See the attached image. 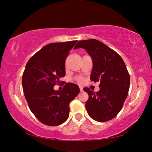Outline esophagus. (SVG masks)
Segmentation results:
<instances>
[{
    "instance_id": "esophagus-1",
    "label": "esophagus",
    "mask_w": 152,
    "mask_h": 152,
    "mask_svg": "<svg viewBox=\"0 0 152 152\" xmlns=\"http://www.w3.org/2000/svg\"><path fill=\"white\" fill-rule=\"evenodd\" d=\"M80 89L81 92H82V91H83V87L82 86H80Z\"/></svg>"
}]
</instances>
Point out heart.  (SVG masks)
Listing matches in <instances>:
<instances>
[{"instance_id": "obj_1", "label": "heart", "mask_w": 152, "mask_h": 152, "mask_svg": "<svg viewBox=\"0 0 152 152\" xmlns=\"http://www.w3.org/2000/svg\"><path fill=\"white\" fill-rule=\"evenodd\" d=\"M77 80L79 81V82H81V81H82V80H81L80 78H77Z\"/></svg>"}]
</instances>
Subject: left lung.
<instances>
[{
  "instance_id": "8db88e82",
  "label": "left lung",
  "mask_w": 152,
  "mask_h": 152,
  "mask_svg": "<svg viewBox=\"0 0 152 152\" xmlns=\"http://www.w3.org/2000/svg\"><path fill=\"white\" fill-rule=\"evenodd\" d=\"M79 48L86 50L93 60L91 80L100 83L98 92L84 88L88 94L86 111L96 121H109L122 109L129 90L130 77L125 64L115 51L96 39L79 41L74 49Z\"/></svg>"
}]
</instances>
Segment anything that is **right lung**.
Wrapping results in <instances>:
<instances>
[{"label":"right lung","instance_id":"1","mask_svg":"<svg viewBox=\"0 0 152 152\" xmlns=\"http://www.w3.org/2000/svg\"><path fill=\"white\" fill-rule=\"evenodd\" d=\"M77 41L52 43L29 59L22 77L26 99L32 113L45 125L57 126L69 116L70 102L80 93L77 84L67 83L61 91L53 87L66 75L65 60Z\"/></svg>","mask_w":152,"mask_h":152}]
</instances>
